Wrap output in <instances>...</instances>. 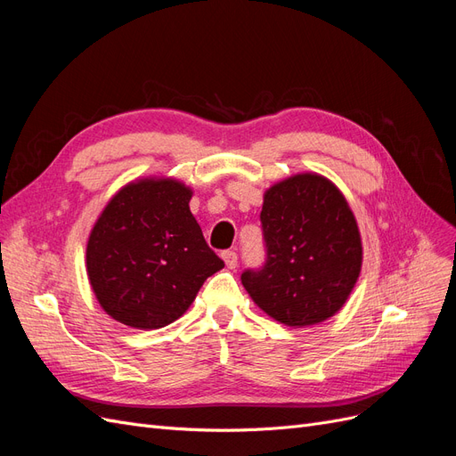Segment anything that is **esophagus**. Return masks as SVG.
I'll use <instances>...</instances> for the list:
<instances>
[{
  "label": "esophagus",
  "instance_id": "esophagus-1",
  "mask_svg": "<svg viewBox=\"0 0 456 456\" xmlns=\"http://www.w3.org/2000/svg\"><path fill=\"white\" fill-rule=\"evenodd\" d=\"M223 260L226 262V266L230 268V270H233L238 266V253L236 251H224L223 253Z\"/></svg>",
  "mask_w": 456,
  "mask_h": 456
}]
</instances>
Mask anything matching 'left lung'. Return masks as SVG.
Here are the masks:
<instances>
[{
	"label": "left lung",
	"instance_id": "left-lung-1",
	"mask_svg": "<svg viewBox=\"0 0 456 456\" xmlns=\"http://www.w3.org/2000/svg\"><path fill=\"white\" fill-rule=\"evenodd\" d=\"M266 260L241 273L255 305L305 327L335 315L360 278L362 238L340 190L305 173L273 184L260 211Z\"/></svg>",
	"mask_w": 456,
	"mask_h": 456
}]
</instances>
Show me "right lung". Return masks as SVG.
<instances>
[{
  "instance_id": "add662e5",
  "label": "right lung",
  "mask_w": 456,
  "mask_h": 456,
  "mask_svg": "<svg viewBox=\"0 0 456 456\" xmlns=\"http://www.w3.org/2000/svg\"><path fill=\"white\" fill-rule=\"evenodd\" d=\"M191 190L173 178H142L104 207L87 241L96 300L134 329L173 323L203 281L224 268L190 213Z\"/></svg>"
}]
</instances>
